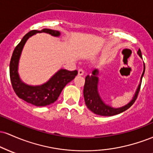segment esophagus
<instances>
[{
	"instance_id": "34e87169",
	"label": "esophagus",
	"mask_w": 153,
	"mask_h": 153,
	"mask_svg": "<svg viewBox=\"0 0 153 153\" xmlns=\"http://www.w3.org/2000/svg\"><path fill=\"white\" fill-rule=\"evenodd\" d=\"M84 74V71L82 69H79L78 70V75H82Z\"/></svg>"
}]
</instances>
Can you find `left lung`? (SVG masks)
<instances>
[{
    "label": "left lung",
    "mask_w": 153,
    "mask_h": 153,
    "mask_svg": "<svg viewBox=\"0 0 153 153\" xmlns=\"http://www.w3.org/2000/svg\"><path fill=\"white\" fill-rule=\"evenodd\" d=\"M137 54H139L141 58L142 57L141 50L139 49ZM145 66L144 64V71L141 76V80L140 83L137 89L136 93H135L134 97L131 101L129 103H127L125 106L120 107V108H113V107L108 106L105 103L102 101V99L100 97L99 91H98V83H99V78L97 77L99 74V71L97 69H95L92 72V75H88L85 77V85L83 88V96L84 99H85V105H86L88 108L91 110V111L94 112L96 114L100 116H104V117H110V116H114L116 114L122 113L124 111L127 110L129 107L132 106L133 103H134L135 100L137 98L138 94L140 92V86H141V81L143 79V75L145 73Z\"/></svg>",
    "instance_id": "obj_1"
}]
</instances>
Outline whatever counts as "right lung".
<instances>
[{
  "label": "right lung",
  "mask_w": 153,
  "mask_h": 153,
  "mask_svg": "<svg viewBox=\"0 0 153 153\" xmlns=\"http://www.w3.org/2000/svg\"><path fill=\"white\" fill-rule=\"evenodd\" d=\"M42 32L47 33L54 36L60 35L59 31L49 29H44L42 31H30L15 47L9 66L10 82L16 94L20 99L36 106H48L57 101L65 86L78 75V71H69L60 69L47 82L36 86L26 85L21 80L18 73V65L23 47L30 36Z\"/></svg>",
  "instance_id": "add662e5"
}]
</instances>
